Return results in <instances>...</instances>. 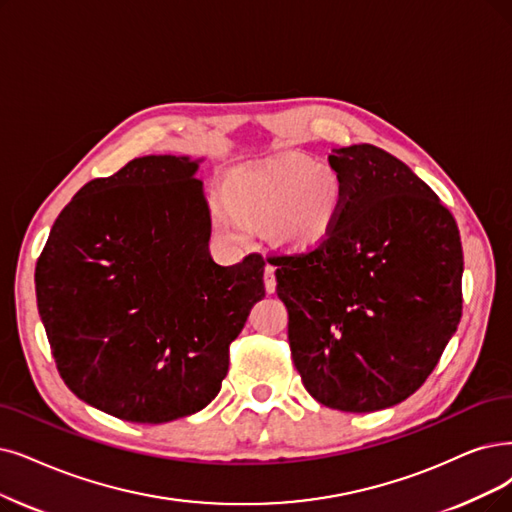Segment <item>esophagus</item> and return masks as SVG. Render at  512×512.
Returning <instances> with one entry per match:
<instances>
[{"label": "esophagus", "instance_id": "obj_1", "mask_svg": "<svg viewBox=\"0 0 512 512\" xmlns=\"http://www.w3.org/2000/svg\"><path fill=\"white\" fill-rule=\"evenodd\" d=\"M264 288H267V292H269V294H273V292H275V288H277L275 267H271V264H267V267H264Z\"/></svg>", "mask_w": 512, "mask_h": 512}]
</instances>
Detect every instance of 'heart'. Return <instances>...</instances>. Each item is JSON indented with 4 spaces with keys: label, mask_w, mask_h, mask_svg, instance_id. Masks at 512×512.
<instances>
[{
    "label": "heart",
    "mask_w": 512,
    "mask_h": 512,
    "mask_svg": "<svg viewBox=\"0 0 512 512\" xmlns=\"http://www.w3.org/2000/svg\"><path fill=\"white\" fill-rule=\"evenodd\" d=\"M212 218L216 229L243 239L245 229L264 233L292 250H309L338 224L346 191L340 174L306 155H283L233 170L222 185Z\"/></svg>",
    "instance_id": "1"
}]
</instances>
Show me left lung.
<instances>
[{
    "label": "left lung",
    "mask_w": 512,
    "mask_h": 512,
    "mask_svg": "<svg viewBox=\"0 0 512 512\" xmlns=\"http://www.w3.org/2000/svg\"><path fill=\"white\" fill-rule=\"evenodd\" d=\"M344 210L315 248L275 254L277 296L306 391L340 412H376L414 395L462 317L458 224L435 191L374 145L327 157Z\"/></svg>",
    "instance_id": "obj_1"
}]
</instances>
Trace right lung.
<instances>
[{
  "label": "right lung",
  "mask_w": 512,
  "mask_h": 512,
  "mask_svg": "<svg viewBox=\"0 0 512 512\" xmlns=\"http://www.w3.org/2000/svg\"><path fill=\"white\" fill-rule=\"evenodd\" d=\"M197 161L147 155L94 178L37 258V309L60 378L115 418L161 424L203 410L229 346L264 298V258L220 267Z\"/></svg>",
  "instance_id": "add662e5"
}]
</instances>
